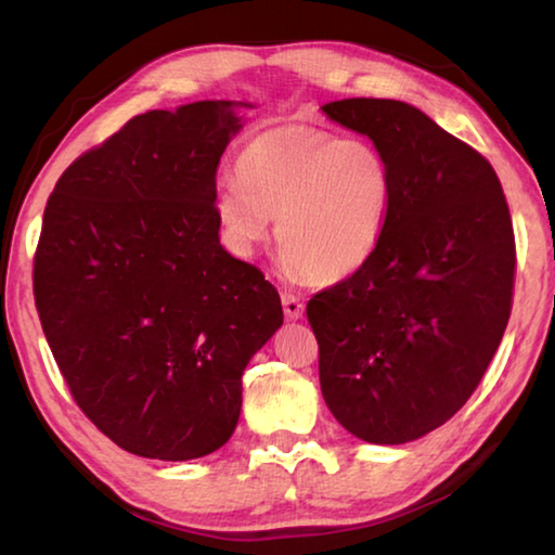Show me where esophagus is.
<instances>
[{
    "label": "esophagus",
    "mask_w": 555,
    "mask_h": 555,
    "mask_svg": "<svg viewBox=\"0 0 555 555\" xmlns=\"http://www.w3.org/2000/svg\"><path fill=\"white\" fill-rule=\"evenodd\" d=\"M281 304H284V313L291 321H298V318L304 315V304H300V298H296L294 294H281Z\"/></svg>",
    "instance_id": "esophagus-1"
}]
</instances>
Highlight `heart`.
I'll return each mask as SVG.
<instances>
[{"mask_svg":"<svg viewBox=\"0 0 555 555\" xmlns=\"http://www.w3.org/2000/svg\"><path fill=\"white\" fill-rule=\"evenodd\" d=\"M237 183L215 198L234 251L247 255L276 220L288 276L337 284L364 269L387 232L393 195L389 158L367 139L286 125L242 149Z\"/></svg>","mask_w":555,"mask_h":555,"instance_id":"obj_1","label":"heart"}]
</instances>
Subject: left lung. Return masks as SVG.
Here are the masks:
<instances>
[{"instance_id":"1","label":"left lung","mask_w":555,"mask_h":555,"mask_svg":"<svg viewBox=\"0 0 555 555\" xmlns=\"http://www.w3.org/2000/svg\"><path fill=\"white\" fill-rule=\"evenodd\" d=\"M389 158L377 255L315 294L321 391L352 436L399 446L443 426L490 367L512 313L516 247L492 164L399 100L323 105Z\"/></svg>"}]
</instances>
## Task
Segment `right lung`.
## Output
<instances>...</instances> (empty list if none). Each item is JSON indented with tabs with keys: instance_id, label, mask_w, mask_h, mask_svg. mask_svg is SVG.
<instances>
[{
	"instance_id": "right-lung-1",
	"label": "right lung",
	"mask_w": 555,
	"mask_h": 555,
	"mask_svg": "<svg viewBox=\"0 0 555 555\" xmlns=\"http://www.w3.org/2000/svg\"><path fill=\"white\" fill-rule=\"evenodd\" d=\"M232 102L137 115L65 168L43 212L34 298L80 411L127 453L228 443L242 372L284 323L264 274L220 244Z\"/></svg>"
}]
</instances>
